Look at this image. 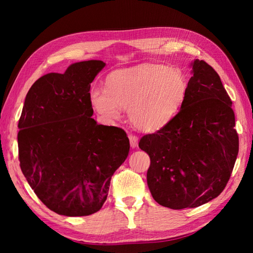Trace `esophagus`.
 Returning <instances> with one entry per match:
<instances>
[{"mask_svg": "<svg viewBox=\"0 0 253 253\" xmlns=\"http://www.w3.org/2000/svg\"><path fill=\"white\" fill-rule=\"evenodd\" d=\"M128 138H129V141H130V146H131V148H137V146H138V141H139L138 137H136L135 135H129V136H128Z\"/></svg>", "mask_w": 253, "mask_h": 253, "instance_id": "1", "label": "esophagus"}]
</instances>
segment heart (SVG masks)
Masks as SVG:
<instances>
[{"instance_id":"heart-1","label":"heart","mask_w":253,"mask_h":253,"mask_svg":"<svg viewBox=\"0 0 253 253\" xmlns=\"http://www.w3.org/2000/svg\"><path fill=\"white\" fill-rule=\"evenodd\" d=\"M188 91L180 69L160 64H144L113 73L106 90L90 92L91 104L107 121L117 120L121 110H128L132 125L143 131L162 129L184 104Z\"/></svg>"}]
</instances>
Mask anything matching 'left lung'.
Returning a JSON list of instances; mask_svg holds the SVG:
<instances>
[{"label":"left lung","instance_id":"left-lung-1","mask_svg":"<svg viewBox=\"0 0 253 253\" xmlns=\"http://www.w3.org/2000/svg\"><path fill=\"white\" fill-rule=\"evenodd\" d=\"M180 111L139 148L150 157L147 182L153 199L173 210L197 208L221 193L237 159L239 140L232 100L204 61L191 64Z\"/></svg>","mask_w":253,"mask_h":253}]
</instances>
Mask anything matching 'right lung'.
<instances>
[{"label":"right lung","mask_w":253,"mask_h":253,"mask_svg":"<svg viewBox=\"0 0 253 253\" xmlns=\"http://www.w3.org/2000/svg\"><path fill=\"white\" fill-rule=\"evenodd\" d=\"M105 63H74L39 78L26 95L18 123L20 169L37 197L65 216L98 212L111 178L129 153L122 128L93 120L90 87Z\"/></svg>","instance_id":"1"}]
</instances>
